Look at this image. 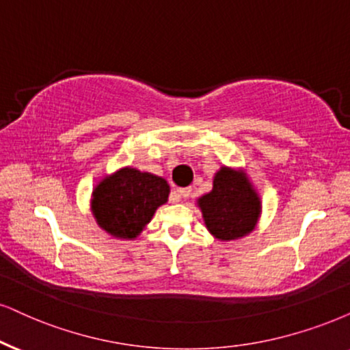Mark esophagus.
<instances>
[{
	"instance_id": "1",
	"label": "esophagus",
	"mask_w": 350,
	"mask_h": 350,
	"mask_svg": "<svg viewBox=\"0 0 350 350\" xmlns=\"http://www.w3.org/2000/svg\"><path fill=\"white\" fill-rule=\"evenodd\" d=\"M176 192H178V196H179V197H183V198H189V197H190V193H192V189H190V187H183V189H178V190H176Z\"/></svg>"
}]
</instances>
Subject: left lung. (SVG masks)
<instances>
[{
  "label": "left lung",
  "instance_id": "obj_1",
  "mask_svg": "<svg viewBox=\"0 0 350 350\" xmlns=\"http://www.w3.org/2000/svg\"><path fill=\"white\" fill-rule=\"evenodd\" d=\"M197 206L208 232L223 242L249 236L262 216V198L242 167L221 166L213 189L197 198Z\"/></svg>",
  "mask_w": 350,
  "mask_h": 350
}]
</instances>
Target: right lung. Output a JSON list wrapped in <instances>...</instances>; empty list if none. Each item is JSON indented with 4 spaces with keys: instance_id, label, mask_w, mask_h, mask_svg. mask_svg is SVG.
Here are the masks:
<instances>
[{
    "instance_id": "right-lung-1",
    "label": "right lung",
    "mask_w": 350,
    "mask_h": 350,
    "mask_svg": "<svg viewBox=\"0 0 350 350\" xmlns=\"http://www.w3.org/2000/svg\"><path fill=\"white\" fill-rule=\"evenodd\" d=\"M166 179L124 166L105 174L92 190L90 211L101 231L119 241H134L167 202Z\"/></svg>"
}]
</instances>
